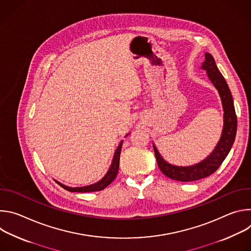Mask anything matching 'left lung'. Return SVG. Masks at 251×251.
<instances>
[{
    "mask_svg": "<svg viewBox=\"0 0 251 251\" xmlns=\"http://www.w3.org/2000/svg\"><path fill=\"white\" fill-rule=\"evenodd\" d=\"M204 58L205 59L201 64V69L206 71L210 82L217 88L222 99L224 109L223 132L220 141L212 152L204 160L192 166L180 167L168 163L164 160L156 146L153 144L157 163L161 172L175 181L193 182L206 177L216 172L228 155L236 135L237 119L231 92L211 54L205 52Z\"/></svg>",
    "mask_w": 251,
    "mask_h": 251,
    "instance_id": "1",
    "label": "left lung"
}]
</instances>
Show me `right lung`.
<instances>
[{"label":"right lung","mask_w":251,"mask_h":251,"mask_svg":"<svg viewBox=\"0 0 251 251\" xmlns=\"http://www.w3.org/2000/svg\"><path fill=\"white\" fill-rule=\"evenodd\" d=\"M129 134H127L126 136H128ZM125 136V137H126ZM122 144H123V141L120 142V144L118 145L114 156H113V160L112 163L110 165L109 170L107 171V173L105 174V176L101 178L100 181H98L97 183H94L92 185L89 186H84V187H77V188H71L68 186H65L57 181H55L61 188H63L66 191L69 192H73V193H88V192H97V191H101L104 190L107 186H109L114 180L117 176L118 170H119V161H120V153H121V148H122Z\"/></svg>","instance_id":"add662e5"}]
</instances>
